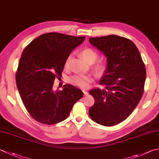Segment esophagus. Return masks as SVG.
I'll return each mask as SVG.
<instances>
[{"label": "esophagus", "mask_w": 159, "mask_h": 159, "mask_svg": "<svg viewBox=\"0 0 159 159\" xmlns=\"http://www.w3.org/2000/svg\"><path fill=\"white\" fill-rule=\"evenodd\" d=\"M83 94H84L85 96H86V95H88V92L87 91H86L85 89H83Z\"/></svg>", "instance_id": "1"}]
</instances>
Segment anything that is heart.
Returning a JSON list of instances; mask_svg holds the SVG:
<instances>
[{"label": "heart", "instance_id": "1", "mask_svg": "<svg viewBox=\"0 0 159 159\" xmlns=\"http://www.w3.org/2000/svg\"><path fill=\"white\" fill-rule=\"evenodd\" d=\"M82 57L88 63H93L96 61L98 58V53L94 50L90 48H86L83 49L80 52ZM70 56L68 57L65 62V67L68 68L70 64ZM96 70L98 71H103L106 69V64L104 62H99L96 65ZM92 81V78L89 76H85V75H76L71 77L70 79V82L74 85L79 87L80 88H87L89 87V84Z\"/></svg>", "mask_w": 159, "mask_h": 159}]
</instances>
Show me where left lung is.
<instances>
[{
	"instance_id": "8db88e82",
	"label": "left lung",
	"mask_w": 159,
	"mask_h": 159,
	"mask_svg": "<svg viewBox=\"0 0 159 159\" xmlns=\"http://www.w3.org/2000/svg\"><path fill=\"white\" fill-rule=\"evenodd\" d=\"M89 42L107 58L99 81L105 88L89 91L95 102L89 115L99 125L114 126L125 120L142 98L145 66L136 46L127 38L111 34L92 37Z\"/></svg>"
}]
</instances>
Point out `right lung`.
I'll list each match as a JSON object with an SVG mask.
<instances>
[{
    "label": "right lung",
    "mask_w": 159,
    "mask_h": 159,
    "mask_svg": "<svg viewBox=\"0 0 159 159\" xmlns=\"http://www.w3.org/2000/svg\"><path fill=\"white\" fill-rule=\"evenodd\" d=\"M85 39L45 33L24 48L16 74V86L25 108L37 122L46 125L62 122L83 97V92L72 85H65L61 91L53 90V86L72 50Z\"/></svg>",
    "instance_id": "obj_1"
}]
</instances>
